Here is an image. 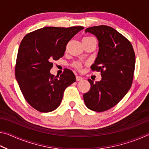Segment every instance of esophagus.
<instances>
[{"label": "esophagus", "instance_id": "esophagus-1", "mask_svg": "<svg viewBox=\"0 0 149 149\" xmlns=\"http://www.w3.org/2000/svg\"><path fill=\"white\" fill-rule=\"evenodd\" d=\"M83 80V77H81V76H78V75H77L76 76V81H81Z\"/></svg>", "mask_w": 149, "mask_h": 149}]
</instances>
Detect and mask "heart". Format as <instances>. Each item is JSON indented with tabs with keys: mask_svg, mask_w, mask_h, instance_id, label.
Segmentation results:
<instances>
[{
	"mask_svg": "<svg viewBox=\"0 0 149 149\" xmlns=\"http://www.w3.org/2000/svg\"><path fill=\"white\" fill-rule=\"evenodd\" d=\"M95 39L93 38V37H85L84 39L82 40V42H87V41H91V40ZM73 66H74L75 69L77 70H81L82 68V64H81L80 62H74V64H73Z\"/></svg>",
	"mask_w": 149,
	"mask_h": 149,
	"instance_id": "b5f03b06",
	"label": "heart"
}]
</instances>
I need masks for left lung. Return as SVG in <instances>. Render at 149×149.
I'll return each mask as SVG.
<instances>
[{
	"instance_id": "8db88e82",
	"label": "left lung",
	"mask_w": 149,
	"mask_h": 149,
	"mask_svg": "<svg viewBox=\"0 0 149 149\" xmlns=\"http://www.w3.org/2000/svg\"><path fill=\"white\" fill-rule=\"evenodd\" d=\"M85 33L95 35L99 41V52L91 68L100 72L102 79H89L91 87L84 95L85 104L95 112H104L116 105L132 85L135 55L130 41L112 27H88Z\"/></svg>"
}]
</instances>
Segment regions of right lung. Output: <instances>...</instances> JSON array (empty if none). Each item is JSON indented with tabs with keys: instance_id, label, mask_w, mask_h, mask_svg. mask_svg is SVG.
<instances>
[{
	"instance_id": "obj_1",
	"label": "right lung",
	"mask_w": 149,
	"mask_h": 149,
	"mask_svg": "<svg viewBox=\"0 0 149 149\" xmlns=\"http://www.w3.org/2000/svg\"><path fill=\"white\" fill-rule=\"evenodd\" d=\"M82 26L45 27L27 34L17 52L15 75L25 99L41 112H49L59 107L65 88L75 81L66 69L60 77L50 70L54 60L64 56L66 45Z\"/></svg>"
}]
</instances>
